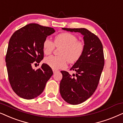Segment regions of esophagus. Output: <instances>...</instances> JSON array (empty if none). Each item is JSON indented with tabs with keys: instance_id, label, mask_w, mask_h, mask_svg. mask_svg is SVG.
Wrapping results in <instances>:
<instances>
[{
	"instance_id": "34e87169",
	"label": "esophagus",
	"mask_w": 123,
	"mask_h": 123,
	"mask_svg": "<svg viewBox=\"0 0 123 123\" xmlns=\"http://www.w3.org/2000/svg\"><path fill=\"white\" fill-rule=\"evenodd\" d=\"M53 73L55 74V72H57V70H54V69H53Z\"/></svg>"
}]
</instances>
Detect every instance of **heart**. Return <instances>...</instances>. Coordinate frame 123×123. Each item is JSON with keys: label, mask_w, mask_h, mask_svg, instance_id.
I'll return each instance as SVG.
<instances>
[{"label": "heart", "mask_w": 123, "mask_h": 123, "mask_svg": "<svg viewBox=\"0 0 123 123\" xmlns=\"http://www.w3.org/2000/svg\"><path fill=\"white\" fill-rule=\"evenodd\" d=\"M55 47L61 48L60 56L47 57L44 62L53 69L63 68L67 66L68 61L73 63L81 58L85 49L84 42L78 40V37L70 32H62L56 35L54 43L49 38H46L43 43V50L45 55L51 54Z\"/></svg>", "instance_id": "b5f03b06"}]
</instances>
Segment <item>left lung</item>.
I'll return each mask as SVG.
<instances>
[{"instance_id": "left-lung-1", "label": "left lung", "mask_w": 123, "mask_h": 123, "mask_svg": "<svg viewBox=\"0 0 123 123\" xmlns=\"http://www.w3.org/2000/svg\"><path fill=\"white\" fill-rule=\"evenodd\" d=\"M62 29L84 35V53L70 69L76 74L73 77L68 72L61 71L62 79L60 92L62 97L68 104L78 105L89 98L97 88L105 64L102 44L97 35L85 28Z\"/></svg>"}]
</instances>
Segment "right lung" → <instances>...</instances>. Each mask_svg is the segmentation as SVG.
I'll list each match as a JSON object with an SVG mask.
<instances>
[{
  "label": "right lung",
  "mask_w": 123,
  "mask_h": 123,
  "mask_svg": "<svg viewBox=\"0 0 123 123\" xmlns=\"http://www.w3.org/2000/svg\"><path fill=\"white\" fill-rule=\"evenodd\" d=\"M55 32L52 27L30 24L16 31L9 39L6 56L8 79L13 91L22 98L39 96L53 75L46 63L36 70L32 65L43 59L44 40Z\"/></svg>",
  "instance_id": "right-lung-1"
}]
</instances>
